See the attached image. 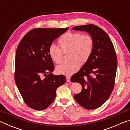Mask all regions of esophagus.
<instances>
[{
  "label": "esophagus",
  "instance_id": "34e87169",
  "mask_svg": "<svg viewBox=\"0 0 130 130\" xmlns=\"http://www.w3.org/2000/svg\"><path fill=\"white\" fill-rule=\"evenodd\" d=\"M66 78H67V82H70V77L69 76H67L66 77Z\"/></svg>",
  "mask_w": 130,
  "mask_h": 130
}]
</instances>
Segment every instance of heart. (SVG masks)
Wrapping results in <instances>:
<instances>
[{
  "mask_svg": "<svg viewBox=\"0 0 130 130\" xmlns=\"http://www.w3.org/2000/svg\"><path fill=\"white\" fill-rule=\"evenodd\" d=\"M59 46L51 44L48 48V54L53 62L57 64L62 61L63 52L69 50L70 61L63 62L57 67L59 74L70 76L80 69L81 62L85 63L89 60L93 50L94 41L88 34L80 32L68 31L63 34L58 40Z\"/></svg>",
  "mask_w": 130,
  "mask_h": 130,
  "instance_id": "obj_1",
  "label": "heart"
}]
</instances>
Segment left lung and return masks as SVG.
Masks as SVG:
<instances>
[{
	"instance_id": "8db88e82",
	"label": "left lung",
	"mask_w": 130,
	"mask_h": 130,
	"mask_svg": "<svg viewBox=\"0 0 130 130\" xmlns=\"http://www.w3.org/2000/svg\"><path fill=\"white\" fill-rule=\"evenodd\" d=\"M73 30L85 31L94 41L89 60L71 77L72 82L82 86L80 93L74 94V98L85 109H96L106 102L113 89L118 65L115 50L108 34L98 26H77Z\"/></svg>"
}]
</instances>
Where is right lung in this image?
I'll list each match as a JSON object with an SVG mask.
<instances>
[{
  "mask_svg": "<svg viewBox=\"0 0 130 130\" xmlns=\"http://www.w3.org/2000/svg\"><path fill=\"white\" fill-rule=\"evenodd\" d=\"M68 28H34L18 46L15 81L24 102L31 108L38 111L47 108L56 98L57 89L66 82L65 76L52 73L54 66L48 48Z\"/></svg>",
  "mask_w": 130,
  "mask_h": 130,
  "instance_id": "1",
  "label": "right lung"
}]
</instances>
